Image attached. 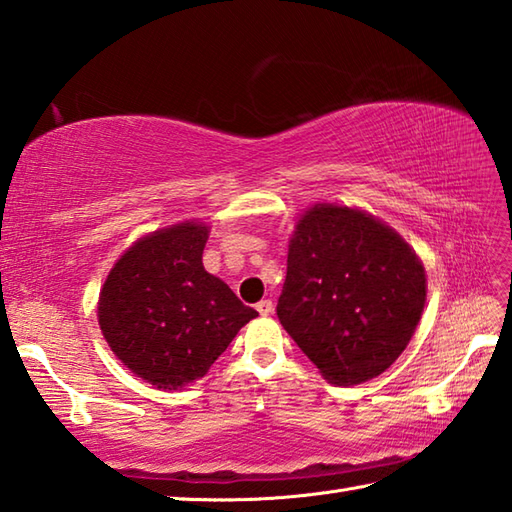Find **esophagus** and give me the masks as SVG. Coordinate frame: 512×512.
Here are the masks:
<instances>
[{
	"label": "esophagus",
	"instance_id": "esophagus-1",
	"mask_svg": "<svg viewBox=\"0 0 512 512\" xmlns=\"http://www.w3.org/2000/svg\"><path fill=\"white\" fill-rule=\"evenodd\" d=\"M255 308H257L259 314H262V317H268V314H273V310H275L273 308V301H270V299H262Z\"/></svg>",
	"mask_w": 512,
	"mask_h": 512
}]
</instances>
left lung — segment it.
<instances>
[{
  "label": "left lung",
  "instance_id": "obj_1",
  "mask_svg": "<svg viewBox=\"0 0 512 512\" xmlns=\"http://www.w3.org/2000/svg\"><path fill=\"white\" fill-rule=\"evenodd\" d=\"M427 275L411 246L374 215L314 204L288 246L277 317L325 380L361 385L411 341Z\"/></svg>",
  "mask_w": 512,
  "mask_h": 512
}]
</instances>
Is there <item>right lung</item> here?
<instances>
[{"label": "right lung", "instance_id": "right-lung-1", "mask_svg": "<svg viewBox=\"0 0 512 512\" xmlns=\"http://www.w3.org/2000/svg\"><path fill=\"white\" fill-rule=\"evenodd\" d=\"M209 226L182 222L127 248L99 297V325L118 361L158 389L202 378L239 328L257 317L206 273Z\"/></svg>", "mask_w": 512, "mask_h": 512}]
</instances>
